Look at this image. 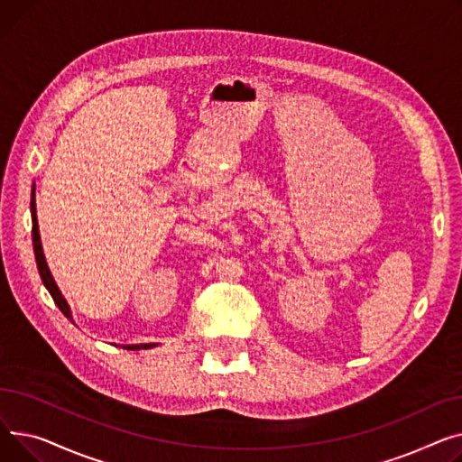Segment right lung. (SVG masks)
Listing matches in <instances>:
<instances>
[{
  "label": "right lung",
  "instance_id": "add662e5",
  "mask_svg": "<svg viewBox=\"0 0 462 462\" xmlns=\"http://www.w3.org/2000/svg\"><path fill=\"white\" fill-rule=\"evenodd\" d=\"M32 220H33V229H32V233H33V252H35L37 268H39V274H41V278H42V283H44L46 289L50 291V294H51V298H53V302L58 304V308L63 311V315L72 320L69 304L65 302V298L61 296V292H60L58 285H56V282H53V278H51V274H50V270H48V264H46V259H44V254H42L41 236H39V224H37V214H35V192H33V199H32ZM151 346H152V343H149V345H125L123 348H126V350H138V348H151Z\"/></svg>",
  "mask_w": 462,
  "mask_h": 462
}]
</instances>
